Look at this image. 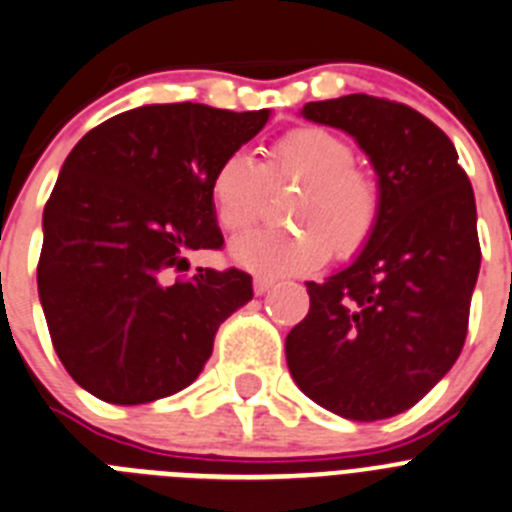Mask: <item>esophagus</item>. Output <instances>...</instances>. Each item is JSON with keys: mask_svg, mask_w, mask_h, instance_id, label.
Returning a JSON list of instances; mask_svg holds the SVG:
<instances>
[{"mask_svg": "<svg viewBox=\"0 0 512 512\" xmlns=\"http://www.w3.org/2000/svg\"><path fill=\"white\" fill-rule=\"evenodd\" d=\"M273 283H275L273 278H265V275H257V278L252 280V288H255V293H260V296H262V293H267V290L273 288Z\"/></svg>", "mask_w": 512, "mask_h": 512, "instance_id": "1", "label": "esophagus"}]
</instances>
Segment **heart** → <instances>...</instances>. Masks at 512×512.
Listing matches in <instances>:
<instances>
[{"label":"heart","instance_id":"b5f03b06","mask_svg":"<svg viewBox=\"0 0 512 512\" xmlns=\"http://www.w3.org/2000/svg\"><path fill=\"white\" fill-rule=\"evenodd\" d=\"M342 135L303 124L283 132L265 150L260 165L232 153L209 181L216 222L227 234H242L260 219L267 186L298 183L285 204V219L298 227L247 234L232 245L239 265L270 275L313 270L334 252L349 260L370 245L380 227L382 183L367 165L354 163Z\"/></svg>","mask_w":512,"mask_h":512}]
</instances>
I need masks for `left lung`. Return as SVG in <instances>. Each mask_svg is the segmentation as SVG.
Instances as JSON below:
<instances>
[{
    "instance_id": "left-lung-1",
    "label": "left lung",
    "mask_w": 512,
    "mask_h": 512,
    "mask_svg": "<svg viewBox=\"0 0 512 512\" xmlns=\"http://www.w3.org/2000/svg\"><path fill=\"white\" fill-rule=\"evenodd\" d=\"M303 117L349 132L370 155L382 216L347 270L306 283L311 308L285 339L290 375L349 421L398 416L467 339L482 260L472 183L449 137L398 101L349 94L308 101Z\"/></svg>"
}]
</instances>
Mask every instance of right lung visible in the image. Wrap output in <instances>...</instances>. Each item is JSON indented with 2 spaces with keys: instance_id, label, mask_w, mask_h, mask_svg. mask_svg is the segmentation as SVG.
<instances>
[{
  "instance_id": "1",
  "label": "right lung",
  "mask_w": 512,
  "mask_h": 512,
  "mask_svg": "<svg viewBox=\"0 0 512 512\" xmlns=\"http://www.w3.org/2000/svg\"><path fill=\"white\" fill-rule=\"evenodd\" d=\"M270 112L153 104L86 132L43 214L38 290L68 375L117 405L188 388L214 336L252 298V275L199 267L222 250L211 173L265 127Z\"/></svg>"
}]
</instances>
